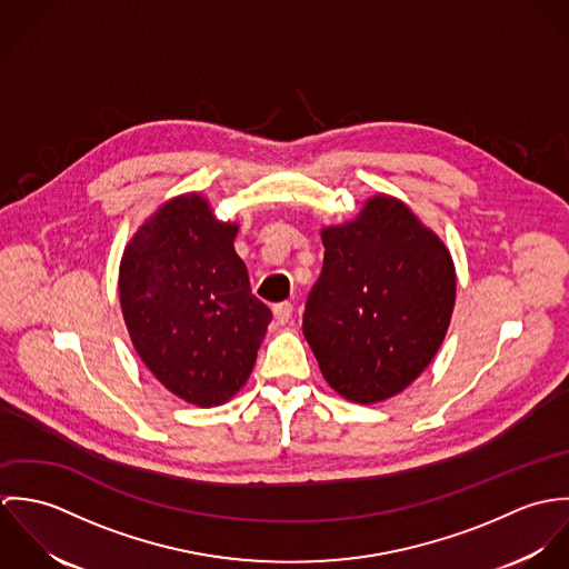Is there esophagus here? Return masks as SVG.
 <instances>
[{
	"label": "esophagus",
	"mask_w": 569,
	"mask_h": 569,
	"mask_svg": "<svg viewBox=\"0 0 569 569\" xmlns=\"http://www.w3.org/2000/svg\"><path fill=\"white\" fill-rule=\"evenodd\" d=\"M291 316H293V305H291V302H278V305H273V318H276L278 325L291 322Z\"/></svg>",
	"instance_id": "34e87169"
}]
</instances>
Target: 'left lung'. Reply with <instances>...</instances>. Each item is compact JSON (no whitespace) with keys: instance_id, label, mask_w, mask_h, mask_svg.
<instances>
[{"instance_id":"left-lung-1","label":"left lung","mask_w":569,"mask_h":569,"mask_svg":"<svg viewBox=\"0 0 569 569\" xmlns=\"http://www.w3.org/2000/svg\"><path fill=\"white\" fill-rule=\"evenodd\" d=\"M325 264L302 330L328 386L355 403L403 392L438 352L456 302L447 247L401 201L322 230Z\"/></svg>"}]
</instances>
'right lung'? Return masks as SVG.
Listing matches in <instances>:
<instances>
[{
	"instance_id": "right-lung-1",
	"label": "right lung",
	"mask_w": 569,
	"mask_h": 569,
	"mask_svg": "<svg viewBox=\"0 0 569 569\" xmlns=\"http://www.w3.org/2000/svg\"><path fill=\"white\" fill-rule=\"evenodd\" d=\"M237 230L206 199L183 194L142 226L120 262V305L138 355L194 406H221L243 388L271 322L234 251Z\"/></svg>"
}]
</instances>
